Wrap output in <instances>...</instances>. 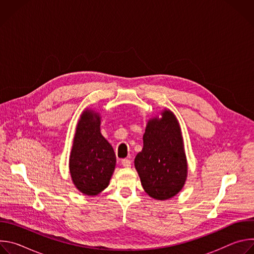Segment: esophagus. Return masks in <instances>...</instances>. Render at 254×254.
I'll return each instance as SVG.
<instances>
[{
    "mask_svg": "<svg viewBox=\"0 0 254 254\" xmlns=\"http://www.w3.org/2000/svg\"><path fill=\"white\" fill-rule=\"evenodd\" d=\"M122 165L126 168H129L131 166V162L128 159H124V160H122Z\"/></svg>",
    "mask_w": 254,
    "mask_h": 254,
    "instance_id": "obj_1",
    "label": "esophagus"
}]
</instances>
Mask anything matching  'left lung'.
<instances>
[{"label":"left lung","mask_w":254,"mask_h":254,"mask_svg":"<svg viewBox=\"0 0 254 254\" xmlns=\"http://www.w3.org/2000/svg\"><path fill=\"white\" fill-rule=\"evenodd\" d=\"M151 118L142 136V150L135 156L134 168L141 186L150 197L168 200L183 189L188 163L179 121L169 108Z\"/></svg>","instance_id":"left-lung-1"}]
</instances>
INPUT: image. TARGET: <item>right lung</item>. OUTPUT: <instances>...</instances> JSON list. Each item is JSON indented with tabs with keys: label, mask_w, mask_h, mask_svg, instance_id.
<instances>
[{
	"label": "right lung",
	"mask_w": 254,
	"mask_h": 254,
	"mask_svg": "<svg viewBox=\"0 0 254 254\" xmlns=\"http://www.w3.org/2000/svg\"><path fill=\"white\" fill-rule=\"evenodd\" d=\"M101 117L91 108L81 113L69 156V172L76 189L96 196L110 185L117 158L112 144L100 132Z\"/></svg>",
	"instance_id": "obj_1"
}]
</instances>
